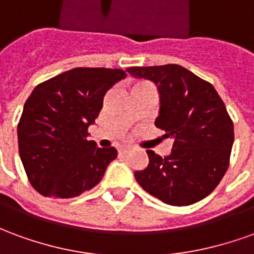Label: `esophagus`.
I'll return each instance as SVG.
<instances>
[{"instance_id": "obj_1", "label": "esophagus", "mask_w": 254, "mask_h": 254, "mask_svg": "<svg viewBox=\"0 0 254 254\" xmlns=\"http://www.w3.org/2000/svg\"><path fill=\"white\" fill-rule=\"evenodd\" d=\"M129 151H130V147H127V145H120L118 147V152L121 155H127Z\"/></svg>"}]
</instances>
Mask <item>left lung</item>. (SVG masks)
I'll use <instances>...</instances> for the list:
<instances>
[{"label": "left lung", "mask_w": 254, "mask_h": 254, "mask_svg": "<svg viewBox=\"0 0 254 254\" xmlns=\"http://www.w3.org/2000/svg\"><path fill=\"white\" fill-rule=\"evenodd\" d=\"M127 72L158 85L155 125L173 140L169 156L148 149L149 163L134 177L138 185L170 205H190L218 187L230 165L234 125L211 83L181 65L132 66Z\"/></svg>", "instance_id": "8db88e82"}]
</instances>
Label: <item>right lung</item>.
<instances>
[{
	"label": "right lung",
	"instance_id": "right-lung-1",
	"mask_svg": "<svg viewBox=\"0 0 254 254\" xmlns=\"http://www.w3.org/2000/svg\"><path fill=\"white\" fill-rule=\"evenodd\" d=\"M127 73L122 69L74 67L38 84L17 125L20 159L42 196L72 198L96 187L117 158L99 148L88 127L99 116L106 92Z\"/></svg>",
	"mask_w": 254,
	"mask_h": 254
}]
</instances>
